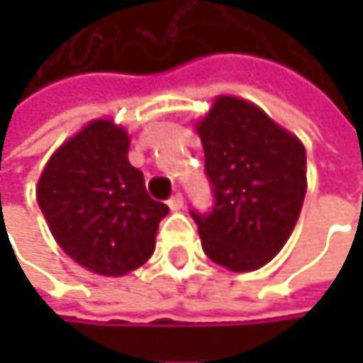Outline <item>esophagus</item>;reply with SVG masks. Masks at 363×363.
I'll use <instances>...</instances> for the list:
<instances>
[{"instance_id":"34e87169","label":"esophagus","mask_w":363,"mask_h":363,"mask_svg":"<svg viewBox=\"0 0 363 363\" xmlns=\"http://www.w3.org/2000/svg\"><path fill=\"white\" fill-rule=\"evenodd\" d=\"M168 206H170V210H172V212H179V210L184 208V197H182L181 193L172 195V199L168 201Z\"/></svg>"}]
</instances>
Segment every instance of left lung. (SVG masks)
<instances>
[{"instance_id":"left-lung-1","label":"left lung","mask_w":363,"mask_h":363,"mask_svg":"<svg viewBox=\"0 0 363 363\" xmlns=\"http://www.w3.org/2000/svg\"><path fill=\"white\" fill-rule=\"evenodd\" d=\"M195 132L216 199L208 216L191 212L201 248L229 271H256L296 227L307 193L305 145L258 105L229 94L214 99Z\"/></svg>"}]
</instances>
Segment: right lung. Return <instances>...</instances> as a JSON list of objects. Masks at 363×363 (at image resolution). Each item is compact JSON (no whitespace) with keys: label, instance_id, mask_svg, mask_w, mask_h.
<instances>
[{"label":"right lung","instance_id":"add662e5","mask_svg":"<svg viewBox=\"0 0 363 363\" xmlns=\"http://www.w3.org/2000/svg\"><path fill=\"white\" fill-rule=\"evenodd\" d=\"M130 134L99 117L67 138L37 181V203L56 244L84 269L121 277L155 250L168 206L151 199L128 162Z\"/></svg>","mask_w":363,"mask_h":363}]
</instances>
